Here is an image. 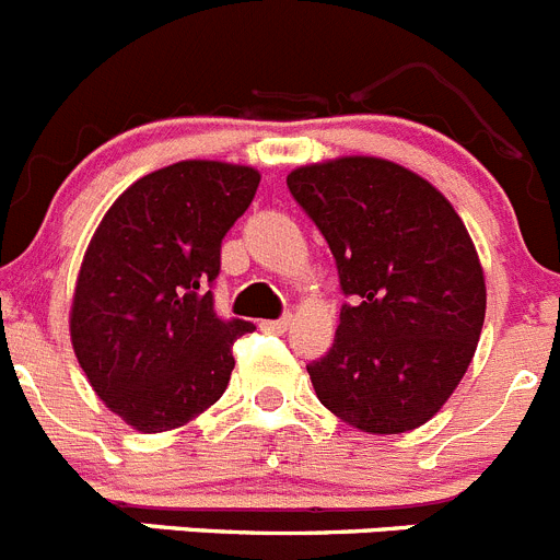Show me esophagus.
<instances>
[{
  "label": "esophagus",
  "mask_w": 560,
  "mask_h": 560,
  "mask_svg": "<svg viewBox=\"0 0 560 560\" xmlns=\"http://www.w3.org/2000/svg\"><path fill=\"white\" fill-rule=\"evenodd\" d=\"M291 322H294V316L285 314V316H280V319L260 322V330H266V332H285L291 327Z\"/></svg>",
  "instance_id": "1"
}]
</instances>
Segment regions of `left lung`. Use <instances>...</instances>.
Segmentation results:
<instances>
[{
  "instance_id": "obj_1",
  "label": "left lung",
  "mask_w": 560,
  "mask_h": 560,
  "mask_svg": "<svg viewBox=\"0 0 560 560\" xmlns=\"http://www.w3.org/2000/svg\"><path fill=\"white\" fill-rule=\"evenodd\" d=\"M289 191L336 258V341L307 363L316 397L363 433L428 422L469 369L486 319L478 253L444 194L381 158L300 166Z\"/></svg>"
}]
</instances>
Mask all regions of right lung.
<instances>
[{"instance_id": "obj_1", "label": "right lung", "mask_w": 560, "mask_h": 560, "mask_svg": "<svg viewBox=\"0 0 560 560\" xmlns=\"http://www.w3.org/2000/svg\"><path fill=\"white\" fill-rule=\"evenodd\" d=\"M260 174L179 161L132 183L96 228L71 302V343L96 397L141 433L191 422L233 372L253 322L222 319L213 283L222 238Z\"/></svg>"}]
</instances>
